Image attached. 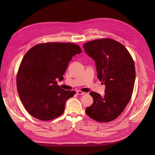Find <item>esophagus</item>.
<instances>
[{"instance_id":"34e87169","label":"esophagus","mask_w":155,"mask_h":155,"mask_svg":"<svg viewBox=\"0 0 155 155\" xmlns=\"http://www.w3.org/2000/svg\"><path fill=\"white\" fill-rule=\"evenodd\" d=\"M77 94L78 95H84L85 93L84 92L80 91H77Z\"/></svg>"}]
</instances>
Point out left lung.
<instances>
[{
	"label": "left lung",
	"mask_w": 155,
	"mask_h": 155,
	"mask_svg": "<svg viewBox=\"0 0 155 155\" xmlns=\"http://www.w3.org/2000/svg\"><path fill=\"white\" fill-rule=\"evenodd\" d=\"M86 53L95 61L97 78L105 85L104 96L94 92L87 114L99 123H109L120 115L133 94L136 71L134 60L124 45L110 38L85 43Z\"/></svg>",
	"instance_id": "1"
}]
</instances>
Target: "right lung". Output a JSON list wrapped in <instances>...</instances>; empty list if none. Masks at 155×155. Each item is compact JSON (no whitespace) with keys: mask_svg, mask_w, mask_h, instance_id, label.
Masks as SVG:
<instances>
[{"mask_svg":"<svg viewBox=\"0 0 155 155\" xmlns=\"http://www.w3.org/2000/svg\"><path fill=\"white\" fill-rule=\"evenodd\" d=\"M81 53L76 44L51 42L36 45L24 55L16 84L24 107L32 117L48 121L64 112L65 102L75 92L61 88L56 79H63L69 61Z\"/></svg>","mask_w":155,"mask_h":155,"instance_id":"add662e5","label":"right lung"}]
</instances>
